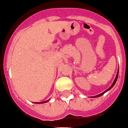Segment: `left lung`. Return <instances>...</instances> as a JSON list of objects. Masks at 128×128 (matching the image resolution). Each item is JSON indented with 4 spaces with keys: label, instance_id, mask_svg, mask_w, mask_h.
I'll return each instance as SVG.
<instances>
[{
    "label": "left lung",
    "instance_id": "left-lung-1",
    "mask_svg": "<svg viewBox=\"0 0 128 128\" xmlns=\"http://www.w3.org/2000/svg\"><path fill=\"white\" fill-rule=\"evenodd\" d=\"M118 72H119V69H118V72H117V74H116V78H115V79H114V82H113V83L112 84V85L110 86V87L108 88V89H107V90H105L104 92H102V93H100V94H99L96 95V96H92V98H97V97H100V96H102V95H103V94H104L105 92H108V90H110L111 89V88H112L113 87V86H114V84H116V81H117L118 77Z\"/></svg>",
    "mask_w": 128,
    "mask_h": 128
}]
</instances>
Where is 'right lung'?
Listing matches in <instances>:
<instances>
[{
	"label": "right lung",
	"instance_id": "obj_1",
	"mask_svg": "<svg viewBox=\"0 0 128 128\" xmlns=\"http://www.w3.org/2000/svg\"><path fill=\"white\" fill-rule=\"evenodd\" d=\"M50 100V99H49V100H46V101H44V102H40V103H37V102H36V104H43V103H46V102H48V101Z\"/></svg>",
	"mask_w": 128,
	"mask_h": 128
}]
</instances>
